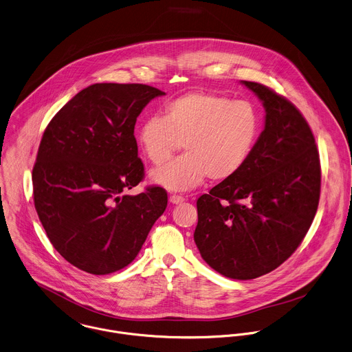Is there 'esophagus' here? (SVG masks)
Masks as SVG:
<instances>
[{
    "mask_svg": "<svg viewBox=\"0 0 352 352\" xmlns=\"http://www.w3.org/2000/svg\"><path fill=\"white\" fill-rule=\"evenodd\" d=\"M168 200H170L171 204H181L185 199L182 196H179V195H170Z\"/></svg>",
    "mask_w": 352,
    "mask_h": 352,
    "instance_id": "obj_1",
    "label": "esophagus"
}]
</instances>
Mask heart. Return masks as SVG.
Masks as SVG:
<instances>
[{
    "mask_svg": "<svg viewBox=\"0 0 352 352\" xmlns=\"http://www.w3.org/2000/svg\"><path fill=\"white\" fill-rule=\"evenodd\" d=\"M260 132L256 109L210 92H189L164 104L163 117L146 118L138 131L145 157L159 164L184 142L186 153L149 173L155 185L184 192L234 177L248 162Z\"/></svg>",
    "mask_w": 352,
    "mask_h": 352,
    "instance_id": "1",
    "label": "heart"
}]
</instances>
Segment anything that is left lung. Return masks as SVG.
<instances>
[{
    "label": "left lung",
    "instance_id": "left-lung-1",
    "mask_svg": "<svg viewBox=\"0 0 352 352\" xmlns=\"http://www.w3.org/2000/svg\"><path fill=\"white\" fill-rule=\"evenodd\" d=\"M263 102L265 126L245 166L197 200L195 242L220 275L270 274L300 245L316 216L320 155L300 111L274 89L242 81Z\"/></svg>",
    "mask_w": 352,
    "mask_h": 352
}]
</instances>
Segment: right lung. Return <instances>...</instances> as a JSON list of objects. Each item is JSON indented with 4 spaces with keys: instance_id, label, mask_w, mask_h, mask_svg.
Listing matches in <instances>:
<instances>
[{
    "instance_id": "add662e5",
    "label": "right lung",
    "mask_w": 352,
    "mask_h": 352,
    "mask_svg": "<svg viewBox=\"0 0 352 352\" xmlns=\"http://www.w3.org/2000/svg\"><path fill=\"white\" fill-rule=\"evenodd\" d=\"M163 91L145 84H92L53 117L32 168L34 204L54 249L76 268L107 275L129 265L167 207V193L138 196L144 164L135 125Z\"/></svg>"
}]
</instances>
